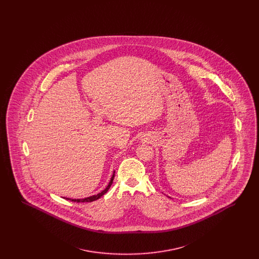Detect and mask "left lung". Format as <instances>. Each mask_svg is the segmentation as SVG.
I'll return each mask as SVG.
<instances>
[{
    "mask_svg": "<svg viewBox=\"0 0 259 259\" xmlns=\"http://www.w3.org/2000/svg\"><path fill=\"white\" fill-rule=\"evenodd\" d=\"M168 197H169V196H168ZM169 198H171V197H169Z\"/></svg>",
    "mask_w": 259,
    "mask_h": 259,
    "instance_id": "obj_1",
    "label": "left lung"
}]
</instances>
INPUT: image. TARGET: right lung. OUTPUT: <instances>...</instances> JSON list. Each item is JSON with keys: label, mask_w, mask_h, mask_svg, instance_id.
Wrapping results in <instances>:
<instances>
[{"label": "right lung", "mask_w": 259, "mask_h": 259, "mask_svg": "<svg viewBox=\"0 0 259 259\" xmlns=\"http://www.w3.org/2000/svg\"><path fill=\"white\" fill-rule=\"evenodd\" d=\"M114 172H115L113 171V174H112V176H111V181H110L109 185H107V187H106L103 191H101L100 193H98V194L92 195V196H90V197L83 198V199H71V198H66V199H67V200H70V201H72V202H77V203H79V202H93V201L97 200L99 198L102 197L105 193H107V191L110 189L111 185H112L113 179H114Z\"/></svg>", "instance_id": "right-lung-1"}]
</instances>
